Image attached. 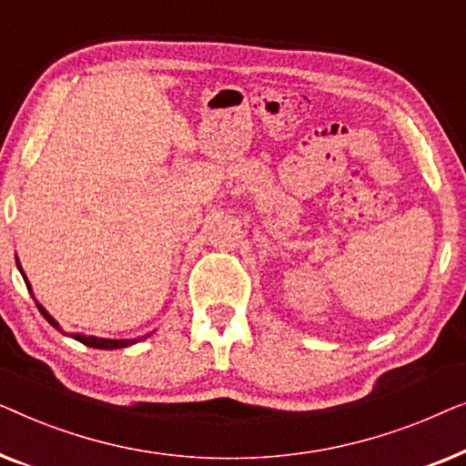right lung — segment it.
<instances>
[{
    "instance_id": "1",
    "label": "right lung",
    "mask_w": 466,
    "mask_h": 466,
    "mask_svg": "<svg viewBox=\"0 0 466 466\" xmlns=\"http://www.w3.org/2000/svg\"><path fill=\"white\" fill-rule=\"evenodd\" d=\"M16 267H18V271L23 273V267H21V263H18V258H16ZM23 279H25V284H27V289H29V292H31V284H29V279H27V276H25L23 273ZM31 297H34V292H31ZM35 305H37V309H40V314L46 318L48 320V324H53V327L56 329V330H61L63 335H66V330L61 329V324L55 320L53 316L48 314L46 311V308H44L42 303H37L35 301ZM76 341H80V343H85V346H88V348H97V350H120V348H127V346H133V343H137V341H142V339H146V337H150V335H144V337H137V339H106V337H95V335H82V333H76V335H72Z\"/></svg>"
}]
</instances>
